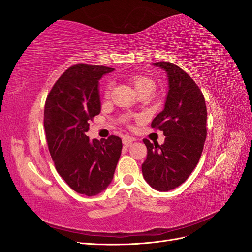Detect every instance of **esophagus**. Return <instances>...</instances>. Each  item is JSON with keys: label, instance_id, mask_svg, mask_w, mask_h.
<instances>
[{"label": "esophagus", "instance_id": "esophagus-1", "mask_svg": "<svg viewBox=\"0 0 252 252\" xmlns=\"http://www.w3.org/2000/svg\"><path fill=\"white\" fill-rule=\"evenodd\" d=\"M135 139L133 138V136H130V135H125L123 138V144L125 145L126 147H129L130 145L132 144V142H134Z\"/></svg>", "mask_w": 252, "mask_h": 252}]
</instances>
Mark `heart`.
Wrapping results in <instances>:
<instances>
[{
    "instance_id": "obj_1",
    "label": "heart",
    "mask_w": 252,
    "mask_h": 252,
    "mask_svg": "<svg viewBox=\"0 0 252 252\" xmlns=\"http://www.w3.org/2000/svg\"><path fill=\"white\" fill-rule=\"evenodd\" d=\"M130 81L132 82V84L134 85L135 89L139 90L140 88L142 87H145V86H151L152 87V82L147 79L143 77V75H131L130 77ZM109 91H110V81H106L104 83V86H103V94L104 96H108L109 94Z\"/></svg>"
}]
</instances>
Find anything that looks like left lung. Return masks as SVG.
<instances>
[{"label": "left lung", "mask_w": 252, "mask_h": 252, "mask_svg": "<svg viewBox=\"0 0 252 252\" xmlns=\"http://www.w3.org/2000/svg\"><path fill=\"white\" fill-rule=\"evenodd\" d=\"M168 75L165 108L151 122L162 130L163 145L144 139L147 158L143 177L158 191H168L184 183L199 163L207 135V108L201 89L190 75L170 62H157Z\"/></svg>", "instance_id": "obj_1"}]
</instances>
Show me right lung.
Listing matches in <instances>:
<instances>
[{"label":"right lung","instance_id":"obj_1","mask_svg":"<svg viewBox=\"0 0 252 252\" xmlns=\"http://www.w3.org/2000/svg\"><path fill=\"white\" fill-rule=\"evenodd\" d=\"M113 68L77 64L52 86L44 109L48 149L58 173L78 193L93 196L112 181L122 140L110 135L89 141V121L101 111L98 80Z\"/></svg>","mask_w":252,"mask_h":252}]
</instances>
